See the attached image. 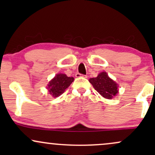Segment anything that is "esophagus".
<instances>
[{"instance_id":"obj_1","label":"esophagus","mask_w":155,"mask_h":155,"mask_svg":"<svg viewBox=\"0 0 155 155\" xmlns=\"http://www.w3.org/2000/svg\"><path fill=\"white\" fill-rule=\"evenodd\" d=\"M76 77H77V78H79V77L87 78V75H82V74H79V73H77V74H76Z\"/></svg>"}]
</instances>
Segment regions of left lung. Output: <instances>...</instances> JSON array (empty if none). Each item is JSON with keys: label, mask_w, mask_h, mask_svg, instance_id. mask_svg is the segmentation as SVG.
<instances>
[{"label": "left lung", "mask_w": 155, "mask_h": 155, "mask_svg": "<svg viewBox=\"0 0 155 155\" xmlns=\"http://www.w3.org/2000/svg\"><path fill=\"white\" fill-rule=\"evenodd\" d=\"M95 90L106 99H112L118 93V84L108 76L106 72H101L97 77L89 80Z\"/></svg>", "instance_id": "8db88e82"}]
</instances>
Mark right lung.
Wrapping results in <instances>:
<instances>
[{
  "mask_svg": "<svg viewBox=\"0 0 155 155\" xmlns=\"http://www.w3.org/2000/svg\"><path fill=\"white\" fill-rule=\"evenodd\" d=\"M74 80V77H68L64 74H58L48 84L49 93L54 97H58L65 92Z\"/></svg>",
  "mask_w": 155,
  "mask_h": 155,
  "instance_id": "obj_1",
  "label": "right lung"
}]
</instances>
